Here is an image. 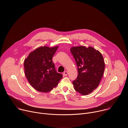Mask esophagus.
Wrapping results in <instances>:
<instances>
[{
	"mask_svg": "<svg viewBox=\"0 0 128 128\" xmlns=\"http://www.w3.org/2000/svg\"><path fill=\"white\" fill-rule=\"evenodd\" d=\"M67 74H68V72L67 71H65V72H64V73H63V75L64 76H67Z\"/></svg>",
	"mask_w": 128,
	"mask_h": 128,
	"instance_id": "esophagus-1",
	"label": "esophagus"
}]
</instances>
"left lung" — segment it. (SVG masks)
I'll return each instance as SVG.
<instances>
[{"mask_svg":"<svg viewBox=\"0 0 128 128\" xmlns=\"http://www.w3.org/2000/svg\"><path fill=\"white\" fill-rule=\"evenodd\" d=\"M70 51L78 66V76L73 81L74 89L82 95L95 90L102 78L105 63L101 52L94 48L72 47Z\"/></svg>","mask_w":128,"mask_h":128,"instance_id":"left-lung-1","label":"left lung"}]
</instances>
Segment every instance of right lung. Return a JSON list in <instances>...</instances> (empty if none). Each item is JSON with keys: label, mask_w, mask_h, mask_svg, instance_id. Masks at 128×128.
Segmentation results:
<instances>
[{"label": "right lung", "mask_w": 128, "mask_h": 128, "mask_svg": "<svg viewBox=\"0 0 128 128\" xmlns=\"http://www.w3.org/2000/svg\"><path fill=\"white\" fill-rule=\"evenodd\" d=\"M58 46L39 47L29 54L25 60L24 66L26 77L36 90L41 92H50L62 78L58 73L52 58Z\"/></svg>", "instance_id": "add662e5"}]
</instances>
